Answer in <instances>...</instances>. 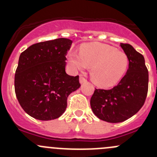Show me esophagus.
Returning a JSON list of instances; mask_svg holds the SVG:
<instances>
[{
  "label": "esophagus",
  "instance_id": "34e87169",
  "mask_svg": "<svg viewBox=\"0 0 157 157\" xmlns=\"http://www.w3.org/2000/svg\"><path fill=\"white\" fill-rule=\"evenodd\" d=\"M86 79H85L84 77H83V76H82V75H80V83H81V84H82V83H85V82H86Z\"/></svg>",
  "mask_w": 157,
  "mask_h": 157
}]
</instances>
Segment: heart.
<instances>
[{"instance_id": "heart-1", "label": "heart", "mask_w": 157, "mask_h": 157, "mask_svg": "<svg viewBox=\"0 0 157 157\" xmlns=\"http://www.w3.org/2000/svg\"><path fill=\"white\" fill-rule=\"evenodd\" d=\"M70 65L74 71H85L91 67L90 76L96 85L109 87L124 77L128 67L125 53L103 44L83 45L80 52L68 54Z\"/></svg>"}]
</instances>
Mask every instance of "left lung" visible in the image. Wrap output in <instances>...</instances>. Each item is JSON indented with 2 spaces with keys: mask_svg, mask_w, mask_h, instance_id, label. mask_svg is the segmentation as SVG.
I'll return each instance as SVG.
<instances>
[{
  "mask_svg": "<svg viewBox=\"0 0 157 157\" xmlns=\"http://www.w3.org/2000/svg\"><path fill=\"white\" fill-rule=\"evenodd\" d=\"M128 58V69L117 86L96 89L90 99L93 113L110 123L122 122L135 115L144 104L149 74L143 55L129 44H120Z\"/></svg>",
  "mask_w": 157,
  "mask_h": 157,
  "instance_id": "8db88e82",
  "label": "left lung"
}]
</instances>
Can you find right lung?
I'll return each instance as SVG.
<instances>
[{
	"instance_id": "right-lung-1",
	"label": "right lung",
	"mask_w": 157,
	"mask_h": 157,
	"mask_svg": "<svg viewBox=\"0 0 157 157\" xmlns=\"http://www.w3.org/2000/svg\"><path fill=\"white\" fill-rule=\"evenodd\" d=\"M72 41L60 38L39 42L23 52L16 70L15 93L23 110L42 121L65 112L67 97L80 88L79 76L66 74V55Z\"/></svg>"
}]
</instances>
